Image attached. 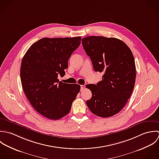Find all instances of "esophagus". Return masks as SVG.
Listing matches in <instances>:
<instances>
[{
    "label": "esophagus",
    "mask_w": 159,
    "mask_h": 159,
    "mask_svg": "<svg viewBox=\"0 0 159 159\" xmlns=\"http://www.w3.org/2000/svg\"><path fill=\"white\" fill-rule=\"evenodd\" d=\"M85 89V85H81V86H80V90H81V91L84 90V89Z\"/></svg>",
    "instance_id": "34e87169"
}]
</instances>
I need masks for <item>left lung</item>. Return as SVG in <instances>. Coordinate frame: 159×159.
Wrapping results in <instances>:
<instances>
[{"instance_id":"left-lung-1","label":"left lung","mask_w":159,"mask_h":159,"mask_svg":"<svg viewBox=\"0 0 159 159\" xmlns=\"http://www.w3.org/2000/svg\"><path fill=\"white\" fill-rule=\"evenodd\" d=\"M94 70L103 72L96 85H86L92 98L86 101L90 111L101 117L119 113L131 95L136 80L133 53L125 43L114 37L89 36L82 39Z\"/></svg>"}]
</instances>
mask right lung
Here are the masks:
<instances>
[{"label":"right lung","instance_id":"obj_1","mask_svg":"<svg viewBox=\"0 0 159 159\" xmlns=\"http://www.w3.org/2000/svg\"><path fill=\"white\" fill-rule=\"evenodd\" d=\"M81 37L42 38L30 47L23 58L20 77L24 92L32 107L44 117L58 120L70 112L80 90L79 84L59 81Z\"/></svg>","mask_w":159,"mask_h":159}]
</instances>
